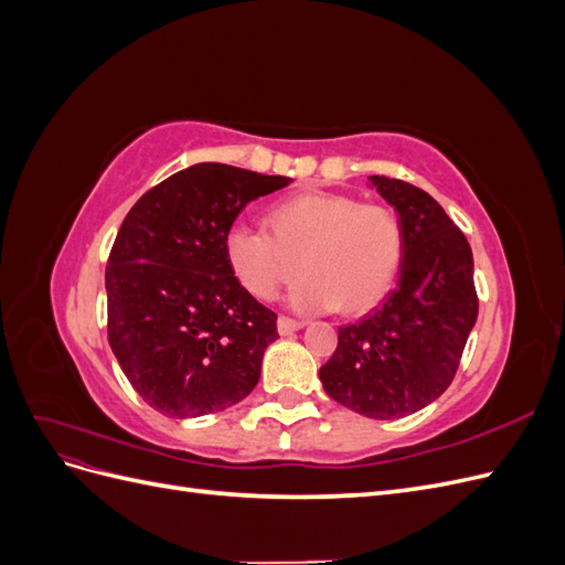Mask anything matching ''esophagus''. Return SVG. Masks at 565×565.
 Returning <instances> with one entry per match:
<instances>
[{
  "mask_svg": "<svg viewBox=\"0 0 565 565\" xmlns=\"http://www.w3.org/2000/svg\"><path fill=\"white\" fill-rule=\"evenodd\" d=\"M306 322H301V320H295V318H287V316H280L278 318V332L282 334V337H287V334H292V332H297V330H301Z\"/></svg>",
  "mask_w": 565,
  "mask_h": 565,
  "instance_id": "esophagus-1",
  "label": "esophagus"
}]
</instances>
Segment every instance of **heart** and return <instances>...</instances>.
Instances as JSON below:
<instances>
[{
  "mask_svg": "<svg viewBox=\"0 0 565 565\" xmlns=\"http://www.w3.org/2000/svg\"><path fill=\"white\" fill-rule=\"evenodd\" d=\"M266 224L270 233L243 221L226 231L228 266L262 301L276 297L301 270L303 278L289 292V306L301 313L339 309L361 316L374 309L391 292L405 259L398 216L351 195L297 193L273 204Z\"/></svg>",
  "mask_w": 565,
  "mask_h": 565,
  "instance_id": "obj_1",
  "label": "heart"
}]
</instances>
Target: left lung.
<instances>
[{"mask_svg": "<svg viewBox=\"0 0 565 565\" xmlns=\"http://www.w3.org/2000/svg\"><path fill=\"white\" fill-rule=\"evenodd\" d=\"M405 233L396 289L374 313L339 328L320 367L324 393L370 419H398L434 403L455 380L478 318L473 256L446 210L422 188L370 177Z\"/></svg>", "mask_w": 565, "mask_h": 565, "instance_id": "obj_1", "label": "left lung"}]
</instances>
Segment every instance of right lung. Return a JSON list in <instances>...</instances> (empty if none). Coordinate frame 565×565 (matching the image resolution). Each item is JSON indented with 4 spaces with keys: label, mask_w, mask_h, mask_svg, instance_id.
<instances>
[{
    "label": "right lung",
    "mask_w": 565,
    "mask_h": 565,
    "mask_svg": "<svg viewBox=\"0 0 565 565\" xmlns=\"http://www.w3.org/2000/svg\"><path fill=\"white\" fill-rule=\"evenodd\" d=\"M289 181L200 162L150 188L125 216L106 268L108 341L158 413H218L259 382L278 316L237 282L224 235L247 202Z\"/></svg>",
    "instance_id": "right-lung-1"
}]
</instances>
